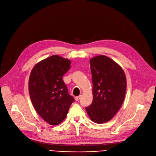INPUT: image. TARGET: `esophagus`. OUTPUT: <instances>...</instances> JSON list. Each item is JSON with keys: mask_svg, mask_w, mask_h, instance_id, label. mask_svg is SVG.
I'll use <instances>...</instances> for the list:
<instances>
[{"mask_svg": "<svg viewBox=\"0 0 156 156\" xmlns=\"http://www.w3.org/2000/svg\"><path fill=\"white\" fill-rule=\"evenodd\" d=\"M81 97H82L81 95H80V96H77V97L76 98V100L77 101H78L80 100V99L81 98Z\"/></svg>", "mask_w": 156, "mask_h": 156, "instance_id": "obj_1", "label": "esophagus"}]
</instances>
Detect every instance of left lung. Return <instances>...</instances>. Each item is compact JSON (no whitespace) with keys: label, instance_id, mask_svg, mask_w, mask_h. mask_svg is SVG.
<instances>
[{"label":"left lung","instance_id":"8db88e82","mask_svg":"<svg viewBox=\"0 0 156 156\" xmlns=\"http://www.w3.org/2000/svg\"><path fill=\"white\" fill-rule=\"evenodd\" d=\"M90 65L93 100L86 109L91 120L101 124L111 120L122 107L126 76L118 63L103 55L90 58Z\"/></svg>","mask_w":156,"mask_h":156}]
</instances>
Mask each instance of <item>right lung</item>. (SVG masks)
<instances>
[{
	"instance_id": "add662e5",
	"label": "right lung",
	"mask_w": 156,
	"mask_h": 156,
	"mask_svg": "<svg viewBox=\"0 0 156 156\" xmlns=\"http://www.w3.org/2000/svg\"><path fill=\"white\" fill-rule=\"evenodd\" d=\"M70 63V60L54 55L38 62L30 73L28 87L32 104L51 125L63 121L74 100L62 79Z\"/></svg>"
}]
</instances>
